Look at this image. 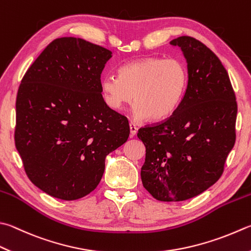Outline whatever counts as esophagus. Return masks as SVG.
<instances>
[{"label": "esophagus", "instance_id": "esophagus-1", "mask_svg": "<svg viewBox=\"0 0 251 251\" xmlns=\"http://www.w3.org/2000/svg\"><path fill=\"white\" fill-rule=\"evenodd\" d=\"M136 132H138V127L133 124V122H130V134L132 138L136 134Z\"/></svg>", "mask_w": 251, "mask_h": 251}]
</instances>
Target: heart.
Here are the masks:
<instances>
[{
  "label": "heart",
  "instance_id": "obj_1",
  "mask_svg": "<svg viewBox=\"0 0 251 251\" xmlns=\"http://www.w3.org/2000/svg\"><path fill=\"white\" fill-rule=\"evenodd\" d=\"M188 81V70L180 60L143 58L122 65L118 77H103L101 92L111 109L122 110L133 99L134 117L155 121L177 109Z\"/></svg>",
  "mask_w": 251,
  "mask_h": 251
}]
</instances>
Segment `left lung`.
Wrapping results in <instances>:
<instances>
[{
	"mask_svg": "<svg viewBox=\"0 0 251 251\" xmlns=\"http://www.w3.org/2000/svg\"><path fill=\"white\" fill-rule=\"evenodd\" d=\"M189 81L180 105L159 124L141 127L145 145L143 187L156 200L176 202L199 196L219 180L236 140L237 102L227 71L201 41L178 37Z\"/></svg>",
	"mask_w": 251,
	"mask_h": 251,
	"instance_id": "obj_1",
	"label": "left lung"
}]
</instances>
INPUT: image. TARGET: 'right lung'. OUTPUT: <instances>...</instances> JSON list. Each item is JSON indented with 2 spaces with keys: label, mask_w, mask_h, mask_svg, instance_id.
I'll list each match as a JSON object with an SVG mask.
<instances>
[{
  "label": "right lung",
  "mask_w": 251,
  "mask_h": 251,
  "mask_svg": "<svg viewBox=\"0 0 251 251\" xmlns=\"http://www.w3.org/2000/svg\"><path fill=\"white\" fill-rule=\"evenodd\" d=\"M112 52L81 38L53 40L24 75L16 98L15 145L30 181L76 200L95 189L106 156L126 143V117L101 95Z\"/></svg>",
  "instance_id": "add662e5"
}]
</instances>
